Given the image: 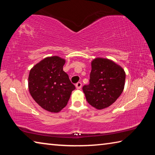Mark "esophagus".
<instances>
[{"label":"esophagus","mask_w":155,"mask_h":155,"mask_svg":"<svg viewBox=\"0 0 155 155\" xmlns=\"http://www.w3.org/2000/svg\"><path fill=\"white\" fill-rule=\"evenodd\" d=\"M81 87H82V83L81 82H78L77 84H76V87H77V89H78V90L81 89Z\"/></svg>","instance_id":"34e87169"}]
</instances>
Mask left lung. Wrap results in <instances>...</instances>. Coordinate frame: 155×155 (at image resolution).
Segmentation results:
<instances>
[{
  "label": "left lung",
  "mask_w": 155,
  "mask_h": 155,
  "mask_svg": "<svg viewBox=\"0 0 155 155\" xmlns=\"http://www.w3.org/2000/svg\"><path fill=\"white\" fill-rule=\"evenodd\" d=\"M125 78L124 70L113 61L94 59L90 83L83 87L87 103L97 109L111 105L122 93Z\"/></svg>",
  "instance_id": "8db88e82"
}]
</instances>
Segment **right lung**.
I'll use <instances>...</instances> for the list:
<instances>
[{
  "mask_svg": "<svg viewBox=\"0 0 155 155\" xmlns=\"http://www.w3.org/2000/svg\"><path fill=\"white\" fill-rule=\"evenodd\" d=\"M65 61L57 56L46 57L31 70L28 90L37 103L46 111L57 113L67 105L75 86L63 66Z\"/></svg>",
  "mask_w": 155,
  "mask_h": 155,
  "instance_id": "1",
  "label": "right lung"
}]
</instances>
